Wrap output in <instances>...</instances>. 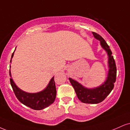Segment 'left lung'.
I'll return each instance as SVG.
<instances>
[{
	"mask_svg": "<svg viewBox=\"0 0 130 130\" xmlns=\"http://www.w3.org/2000/svg\"><path fill=\"white\" fill-rule=\"evenodd\" d=\"M92 34L94 38L100 41L102 47L108 53V66L110 68L108 77L103 84L93 89L85 88L70 78H69V81L74 88L77 97L81 102L87 104H98L103 101L113 90L114 83L116 79L117 70L116 62L112 55V52L109 46L100 35L94 32H92Z\"/></svg>",
	"mask_w": 130,
	"mask_h": 130,
	"instance_id": "obj_1",
	"label": "left lung"
}]
</instances>
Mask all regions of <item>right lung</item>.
<instances>
[{
	"label": "right lung",
	"mask_w": 130,
	"mask_h": 130,
	"mask_svg": "<svg viewBox=\"0 0 130 130\" xmlns=\"http://www.w3.org/2000/svg\"><path fill=\"white\" fill-rule=\"evenodd\" d=\"M14 52L12 53L11 58L13 57ZM9 75L11 76L10 70ZM10 83L14 94L19 101L33 110H40L44 109L46 107L51 105L55 99L57 91L54 77L51 79L47 87L44 90L36 93H29L21 90L16 86L13 80L11 78H10Z\"/></svg>",
	"instance_id": "right-lung-1"
}]
</instances>
